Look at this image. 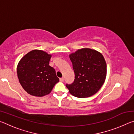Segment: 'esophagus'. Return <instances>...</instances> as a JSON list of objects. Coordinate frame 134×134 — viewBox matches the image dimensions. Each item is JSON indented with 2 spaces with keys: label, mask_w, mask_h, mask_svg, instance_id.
Here are the masks:
<instances>
[{
  "label": "esophagus",
  "mask_w": 134,
  "mask_h": 134,
  "mask_svg": "<svg viewBox=\"0 0 134 134\" xmlns=\"http://www.w3.org/2000/svg\"><path fill=\"white\" fill-rule=\"evenodd\" d=\"M64 78H63V77L60 79V81H61V82H63V81H64Z\"/></svg>",
  "instance_id": "esophagus-1"
}]
</instances>
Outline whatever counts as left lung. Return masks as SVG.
<instances>
[{
    "label": "left lung",
    "instance_id": "obj_1",
    "mask_svg": "<svg viewBox=\"0 0 134 134\" xmlns=\"http://www.w3.org/2000/svg\"><path fill=\"white\" fill-rule=\"evenodd\" d=\"M75 79L66 85L72 96L85 98L93 96L105 83L107 72L106 61L102 54L95 49L86 48L69 55Z\"/></svg>",
    "mask_w": 134,
    "mask_h": 134
}]
</instances>
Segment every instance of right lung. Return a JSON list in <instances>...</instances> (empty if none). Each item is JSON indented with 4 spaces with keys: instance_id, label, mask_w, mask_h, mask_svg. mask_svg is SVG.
Here are the masks:
<instances>
[{
    "instance_id": "add662e5",
    "label": "right lung",
    "mask_w": 134,
    "mask_h": 134,
    "mask_svg": "<svg viewBox=\"0 0 134 134\" xmlns=\"http://www.w3.org/2000/svg\"><path fill=\"white\" fill-rule=\"evenodd\" d=\"M52 55L34 49L22 57L17 66V74L22 87L32 96L42 97L50 93L59 81L55 70L49 65Z\"/></svg>"
}]
</instances>
